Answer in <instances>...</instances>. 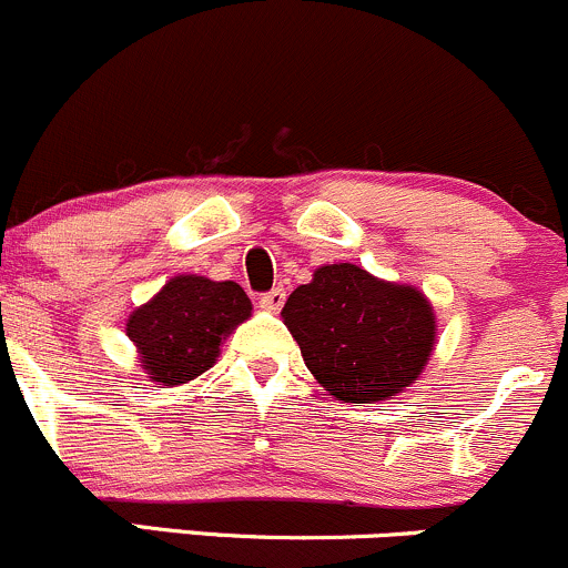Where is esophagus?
Instances as JSON below:
<instances>
[{"label":"esophagus","mask_w":568,"mask_h":568,"mask_svg":"<svg viewBox=\"0 0 568 568\" xmlns=\"http://www.w3.org/2000/svg\"><path fill=\"white\" fill-rule=\"evenodd\" d=\"M258 304H261V307H264V310H268V313H277V310L285 304V288H272V291H266V294H261Z\"/></svg>","instance_id":"esophagus-1"}]
</instances>
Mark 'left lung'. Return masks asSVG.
<instances>
[{"label":"left lung","mask_w":568,"mask_h":568,"mask_svg":"<svg viewBox=\"0 0 568 568\" xmlns=\"http://www.w3.org/2000/svg\"><path fill=\"white\" fill-rule=\"evenodd\" d=\"M304 364L345 403H378L414 384L433 354L435 315L410 285L354 264L321 266L283 307Z\"/></svg>","instance_id":"obj_1"}]
</instances>
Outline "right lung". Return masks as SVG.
<instances>
[{"mask_svg": "<svg viewBox=\"0 0 568 568\" xmlns=\"http://www.w3.org/2000/svg\"><path fill=\"white\" fill-rule=\"evenodd\" d=\"M247 294L236 283H214L199 274H179L135 310L128 337L141 354V367L163 386H179L217 362L220 343L250 318Z\"/></svg>", "mask_w": 568, "mask_h": 568, "instance_id": "obj_1", "label": "right lung"}]
</instances>
